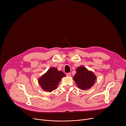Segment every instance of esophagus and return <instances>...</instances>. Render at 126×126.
I'll list each match as a JSON object with an SVG mask.
<instances>
[{
	"mask_svg": "<svg viewBox=\"0 0 126 126\" xmlns=\"http://www.w3.org/2000/svg\"><path fill=\"white\" fill-rule=\"evenodd\" d=\"M71 73H67V76H68V77H70L71 76Z\"/></svg>",
	"mask_w": 126,
	"mask_h": 126,
	"instance_id": "34e87169",
	"label": "esophagus"
}]
</instances>
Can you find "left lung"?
I'll list each match as a JSON object with an SVG mask.
<instances>
[{"label":"left lung","mask_w":126,"mask_h":126,"mask_svg":"<svg viewBox=\"0 0 126 126\" xmlns=\"http://www.w3.org/2000/svg\"><path fill=\"white\" fill-rule=\"evenodd\" d=\"M76 73L73 80L78 87L82 90L90 89L95 83L96 76L91 71L88 70L84 66H79L76 69Z\"/></svg>","instance_id":"1"}]
</instances>
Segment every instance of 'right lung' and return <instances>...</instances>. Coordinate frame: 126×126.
Masks as SVG:
<instances>
[{
	"instance_id": "obj_1",
	"label": "right lung",
	"mask_w": 126,
	"mask_h": 126,
	"mask_svg": "<svg viewBox=\"0 0 126 126\" xmlns=\"http://www.w3.org/2000/svg\"><path fill=\"white\" fill-rule=\"evenodd\" d=\"M62 71L58 70L57 68H49L46 72L38 79V83L41 88L46 92H51L57 88L61 79L65 77Z\"/></svg>"
}]
</instances>
